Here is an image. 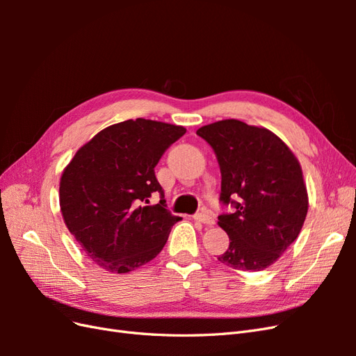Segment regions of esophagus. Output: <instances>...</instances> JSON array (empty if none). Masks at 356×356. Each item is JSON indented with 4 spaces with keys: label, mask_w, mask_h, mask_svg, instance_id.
I'll list each match as a JSON object with an SVG mask.
<instances>
[{
    "label": "esophagus",
    "mask_w": 356,
    "mask_h": 356,
    "mask_svg": "<svg viewBox=\"0 0 356 356\" xmlns=\"http://www.w3.org/2000/svg\"><path fill=\"white\" fill-rule=\"evenodd\" d=\"M195 220L202 222V224H207V225H213L215 224V218L212 215H209L208 212H199L195 215Z\"/></svg>",
    "instance_id": "obj_1"
}]
</instances>
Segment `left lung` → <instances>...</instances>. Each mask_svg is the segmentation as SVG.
Here are the masks:
<instances>
[{
    "instance_id": "obj_1",
    "label": "left lung",
    "mask_w": 356,
    "mask_h": 356,
    "mask_svg": "<svg viewBox=\"0 0 356 356\" xmlns=\"http://www.w3.org/2000/svg\"><path fill=\"white\" fill-rule=\"evenodd\" d=\"M196 134L217 156L220 202L234 208L218 217L230 239L218 260L234 270H264L297 239L306 220L309 199L298 160L268 129L234 118Z\"/></svg>"
}]
</instances>
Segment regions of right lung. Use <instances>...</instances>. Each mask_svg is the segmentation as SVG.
<instances>
[{
    "label": "right lung",
    "mask_w": 356,
    "mask_h": 356,
    "mask_svg": "<svg viewBox=\"0 0 356 356\" xmlns=\"http://www.w3.org/2000/svg\"><path fill=\"white\" fill-rule=\"evenodd\" d=\"M186 127L145 118L105 127L65 168L59 186L63 221L93 263L127 273L163 250L181 220L166 209L154 168ZM154 192L157 205H148Z\"/></svg>",
    "instance_id": "add662e5"
}]
</instances>
